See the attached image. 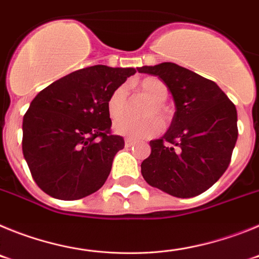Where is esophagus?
I'll return each instance as SVG.
<instances>
[{
    "label": "esophagus",
    "instance_id": "obj_1",
    "mask_svg": "<svg viewBox=\"0 0 259 259\" xmlns=\"http://www.w3.org/2000/svg\"><path fill=\"white\" fill-rule=\"evenodd\" d=\"M134 144H135V140H132V139H125L124 140L125 148H130V146H132Z\"/></svg>",
    "mask_w": 259,
    "mask_h": 259
}]
</instances>
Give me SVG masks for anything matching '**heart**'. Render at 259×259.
Returning <instances> with one entry per match:
<instances>
[{
	"label": "heart",
	"instance_id": "heart-1",
	"mask_svg": "<svg viewBox=\"0 0 259 259\" xmlns=\"http://www.w3.org/2000/svg\"><path fill=\"white\" fill-rule=\"evenodd\" d=\"M140 89L144 95H146L153 101V104L146 110V115H157L159 118H166V109L164 102L168 97V89L166 84L158 77H146L140 81ZM128 104V89L125 85H119L110 93L107 98L106 107L107 113L113 119L122 115L127 109ZM114 132L122 136L132 137L136 140L149 139L155 136L162 131V124L157 118H146L143 120L123 116L114 122Z\"/></svg>",
	"mask_w": 259,
	"mask_h": 259
}]
</instances>
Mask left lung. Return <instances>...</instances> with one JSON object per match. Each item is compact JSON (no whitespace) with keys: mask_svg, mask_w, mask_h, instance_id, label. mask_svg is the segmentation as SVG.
Returning a JSON list of instances; mask_svg holds the SVG:
<instances>
[{"mask_svg":"<svg viewBox=\"0 0 259 259\" xmlns=\"http://www.w3.org/2000/svg\"><path fill=\"white\" fill-rule=\"evenodd\" d=\"M139 72L167 85L176 111L166 134L150 141L141 163L145 182L180 198L207 191L227 170L237 140V111L214 81L182 66L163 62Z\"/></svg>","mask_w":259,"mask_h":259,"instance_id":"obj_1","label":"left lung"}]
</instances>
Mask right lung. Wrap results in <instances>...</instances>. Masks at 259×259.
Returning a JSON list of instances; mask_svg holds the SVG:
<instances>
[{"instance_id":"right-lung-1","label":"right lung","mask_w":259,"mask_h":259,"mask_svg":"<svg viewBox=\"0 0 259 259\" xmlns=\"http://www.w3.org/2000/svg\"><path fill=\"white\" fill-rule=\"evenodd\" d=\"M132 67L81 68L42 89L23 118V155L36 184L59 200H79L106 182L122 136L110 134V93Z\"/></svg>"}]
</instances>
